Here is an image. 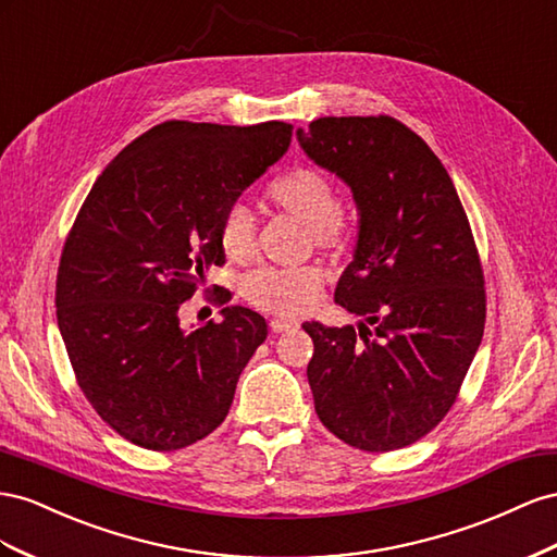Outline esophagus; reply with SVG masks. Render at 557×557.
Wrapping results in <instances>:
<instances>
[{
	"label": "esophagus",
	"instance_id": "34e87169",
	"mask_svg": "<svg viewBox=\"0 0 557 557\" xmlns=\"http://www.w3.org/2000/svg\"><path fill=\"white\" fill-rule=\"evenodd\" d=\"M296 324H298V322H294V320H282V317H275V320H270V331L284 333V331L296 329Z\"/></svg>",
	"mask_w": 557,
	"mask_h": 557
}]
</instances>
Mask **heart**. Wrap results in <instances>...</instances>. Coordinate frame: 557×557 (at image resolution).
<instances>
[{
  "label": "heart",
  "mask_w": 557,
  "mask_h": 557,
  "mask_svg": "<svg viewBox=\"0 0 557 557\" xmlns=\"http://www.w3.org/2000/svg\"><path fill=\"white\" fill-rule=\"evenodd\" d=\"M268 200L312 231L324 249H341L349 237V224L338 210L336 186L322 170L298 168L268 188ZM219 245L233 261H247L253 253V221L247 208L233 205L221 219ZM324 273L317 265L261 268L243 282L251 306L282 317H294L317 304Z\"/></svg>",
  "instance_id": "obj_1"
}]
</instances>
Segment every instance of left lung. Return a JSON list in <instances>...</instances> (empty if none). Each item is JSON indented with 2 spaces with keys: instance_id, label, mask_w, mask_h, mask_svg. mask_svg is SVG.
Segmentation results:
<instances>
[{
  "instance_id": "obj_1",
  "label": "left lung",
  "mask_w": 557,
  "mask_h": 557,
  "mask_svg": "<svg viewBox=\"0 0 557 557\" xmlns=\"http://www.w3.org/2000/svg\"><path fill=\"white\" fill-rule=\"evenodd\" d=\"M357 205L352 263L333 300L357 329L306 322L308 380L331 434L359 450L410 446L455 404L485 326L469 219L448 170L389 116H324L296 131Z\"/></svg>"
}]
</instances>
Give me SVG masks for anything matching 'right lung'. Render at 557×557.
I'll return each instance as SVG.
<instances>
[{
  "mask_svg": "<svg viewBox=\"0 0 557 557\" xmlns=\"http://www.w3.org/2000/svg\"><path fill=\"white\" fill-rule=\"evenodd\" d=\"M289 145L282 121H168L92 184L62 249L58 326L86 399L135 446L180 450L228 416L265 320L224 306L219 324L184 326L180 308L226 261L221 219Z\"/></svg>",
  "mask_w": 557,
  "mask_h": 557,
  "instance_id": "add662e5",
  "label": "right lung"
}]
</instances>
